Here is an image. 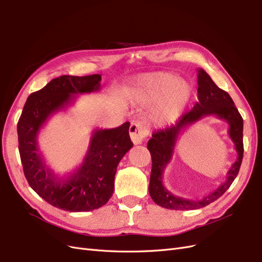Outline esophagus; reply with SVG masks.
<instances>
[{"instance_id": "34e87169", "label": "esophagus", "mask_w": 262, "mask_h": 262, "mask_svg": "<svg viewBox=\"0 0 262 262\" xmlns=\"http://www.w3.org/2000/svg\"><path fill=\"white\" fill-rule=\"evenodd\" d=\"M130 137L134 145L141 144L143 140L148 136V128L146 124L142 121H133L130 125Z\"/></svg>"}]
</instances>
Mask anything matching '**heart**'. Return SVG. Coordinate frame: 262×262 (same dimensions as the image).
Returning a JSON list of instances; mask_svg holds the SVG:
<instances>
[{"instance_id":"1","label":"heart","mask_w":262,"mask_h":262,"mask_svg":"<svg viewBox=\"0 0 262 262\" xmlns=\"http://www.w3.org/2000/svg\"><path fill=\"white\" fill-rule=\"evenodd\" d=\"M141 98L147 105H157L153 119L160 124H170L178 120L191 96L187 82L168 72L144 75L140 82Z\"/></svg>"}]
</instances>
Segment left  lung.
I'll use <instances>...</instances> for the list:
<instances>
[{
	"label": "left lung",
	"instance_id": "1",
	"mask_svg": "<svg viewBox=\"0 0 262 262\" xmlns=\"http://www.w3.org/2000/svg\"><path fill=\"white\" fill-rule=\"evenodd\" d=\"M198 99L199 101L193 108L189 113L182 115L175 125L154 132L152 139L147 143V148L152 156L148 192L156 204L166 209L195 210L214 202L223 195L233 184L241 168L244 155L243 118L231 96L217 87L210 75L202 69L198 70ZM207 115H216L229 123V135L235 145L237 160L228 172V178L224 184L201 201L193 202L177 197L166 189L162 185V173L165 166L171 160L180 132Z\"/></svg>",
	"mask_w": 262,
	"mask_h": 262
}]
</instances>
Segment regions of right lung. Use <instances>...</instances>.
<instances>
[{
    "mask_svg": "<svg viewBox=\"0 0 262 262\" xmlns=\"http://www.w3.org/2000/svg\"><path fill=\"white\" fill-rule=\"evenodd\" d=\"M100 74L62 75L30 94L17 123L18 149L29 186L53 207L84 212L105 205L114 192L117 166L133 146L129 122L114 129H96L82 164L64 176L55 173L41 155L38 134L55 113L72 105L76 95L98 92Z\"/></svg>",
    "mask_w": 262,
    "mask_h": 262,
    "instance_id": "obj_1",
    "label": "right lung"
}]
</instances>
